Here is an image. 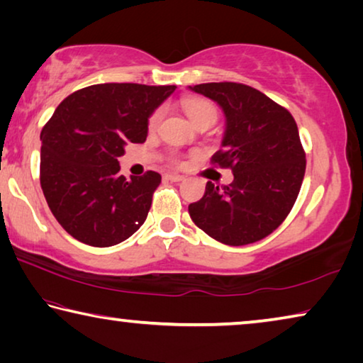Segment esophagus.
I'll return each mask as SVG.
<instances>
[{"label":"esophagus","instance_id":"1","mask_svg":"<svg viewBox=\"0 0 363 363\" xmlns=\"http://www.w3.org/2000/svg\"><path fill=\"white\" fill-rule=\"evenodd\" d=\"M163 179H164V181H171V182H181V181H184V176H181V174H173V173H167V174H163Z\"/></svg>","mask_w":363,"mask_h":363}]
</instances>
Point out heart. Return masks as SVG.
I'll return each instance as SVG.
<instances>
[{
	"mask_svg": "<svg viewBox=\"0 0 363 363\" xmlns=\"http://www.w3.org/2000/svg\"><path fill=\"white\" fill-rule=\"evenodd\" d=\"M182 107H184V112H186V115L189 116V120L199 128L203 125H213L218 118L216 106L206 99H200V97H190V99H186L182 102ZM162 118H163V108L158 107L153 110L149 116V120H147V126H149V130L150 131L157 130V126L160 125ZM169 162L174 164L181 163L179 157H177L176 153H171Z\"/></svg>",
	"mask_w": 363,
	"mask_h": 363,
	"instance_id": "heart-1",
	"label": "heart"
}]
</instances>
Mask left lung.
<instances>
[{"mask_svg": "<svg viewBox=\"0 0 363 363\" xmlns=\"http://www.w3.org/2000/svg\"><path fill=\"white\" fill-rule=\"evenodd\" d=\"M189 88L223 108V149L211 163L233 173L232 184L220 190L206 182L203 199L189 205L190 218L224 245L259 242L284 223L304 179L306 153L296 121L285 107L247 84L223 82Z\"/></svg>", "mask_w": 363, "mask_h": 363, "instance_id": "8db88e82", "label": "left lung"}]
</instances>
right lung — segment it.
<instances>
[{
    "instance_id": "1",
    "label": "right lung",
    "mask_w": 363,
    "mask_h": 363,
    "mask_svg": "<svg viewBox=\"0 0 363 363\" xmlns=\"http://www.w3.org/2000/svg\"><path fill=\"white\" fill-rule=\"evenodd\" d=\"M176 86L104 83L59 104L41 131L40 182L49 210L78 242L112 247L131 237L149 214L162 182L155 171L120 176L128 143L143 144L150 113Z\"/></svg>"
}]
</instances>
